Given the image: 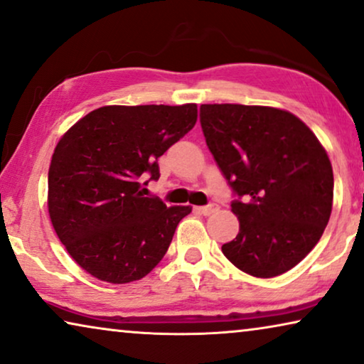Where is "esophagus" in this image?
Returning <instances> with one entry per match:
<instances>
[{
	"label": "esophagus",
	"mask_w": 364,
	"mask_h": 364,
	"mask_svg": "<svg viewBox=\"0 0 364 364\" xmlns=\"http://www.w3.org/2000/svg\"><path fill=\"white\" fill-rule=\"evenodd\" d=\"M195 210H197L198 213H202V215H205V217H207V215H212V213L217 212L218 207L215 203H210V205H205V207H195Z\"/></svg>",
	"instance_id": "esophagus-1"
}]
</instances>
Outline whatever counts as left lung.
Masks as SVG:
<instances>
[{
	"mask_svg": "<svg viewBox=\"0 0 364 364\" xmlns=\"http://www.w3.org/2000/svg\"><path fill=\"white\" fill-rule=\"evenodd\" d=\"M207 146L238 200L240 233L221 246L255 277L297 266L322 238L333 203V171L325 147L286 109L202 105Z\"/></svg>",
	"mask_w": 364,
	"mask_h": 364,
	"instance_id": "1",
	"label": "left lung"
}]
</instances>
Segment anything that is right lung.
Here are the masks:
<instances>
[{
  "instance_id": "obj_1",
  "label": "right lung",
  "mask_w": 364,
  "mask_h": 364,
  "mask_svg": "<svg viewBox=\"0 0 364 364\" xmlns=\"http://www.w3.org/2000/svg\"><path fill=\"white\" fill-rule=\"evenodd\" d=\"M195 123V103L109 105L62 136L47 177V207L57 236L83 271L126 284L159 264L192 207L143 197L141 181L159 178L157 159Z\"/></svg>"
}]
</instances>
